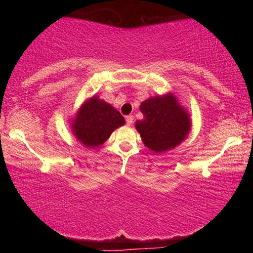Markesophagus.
Wrapping results in <instances>:
<instances>
[{
  "label": "esophagus",
  "instance_id": "34e87169",
  "mask_svg": "<svg viewBox=\"0 0 253 253\" xmlns=\"http://www.w3.org/2000/svg\"><path fill=\"white\" fill-rule=\"evenodd\" d=\"M133 120H134V118H133V115H127L126 117V124L130 126V125L133 124Z\"/></svg>",
  "mask_w": 253,
  "mask_h": 253
}]
</instances>
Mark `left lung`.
Here are the masks:
<instances>
[{
    "mask_svg": "<svg viewBox=\"0 0 253 253\" xmlns=\"http://www.w3.org/2000/svg\"><path fill=\"white\" fill-rule=\"evenodd\" d=\"M143 120L135 123L145 146L155 152H164L179 145L190 130V119L172 94L155 96L139 107Z\"/></svg>",
    "mask_w": 253,
    "mask_h": 253,
    "instance_id": "obj_1",
    "label": "left lung"
}]
</instances>
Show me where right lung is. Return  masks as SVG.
<instances>
[{"mask_svg": "<svg viewBox=\"0 0 253 253\" xmlns=\"http://www.w3.org/2000/svg\"><path fill=\"white\" fill-rule=\"evenodd\" d=\"M123 125L125 119L114 107L97 96H92L78 109L72 124V132L84 146L95 149Z\"/></svg>", "mask_w": 253, "mask_h": 253, "instance_id": "1", "label": "right lung"}]
</instances>
